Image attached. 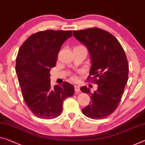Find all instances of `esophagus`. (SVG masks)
<instances>
[{"label": "esophagus", "mask_w": 145, "mask_h": 145, "mask_svg": "<svg viewBox=\"0 0 145 145\" xmlns=\"http://www.w3.org/2000/svg\"><path fill=\"white\" fill-rule=\"evenodd\" d=\"M74 89L76 92H80V89L79 86H74Z\"/></svg>", "instance_id": "obj_1"}]
</instances>
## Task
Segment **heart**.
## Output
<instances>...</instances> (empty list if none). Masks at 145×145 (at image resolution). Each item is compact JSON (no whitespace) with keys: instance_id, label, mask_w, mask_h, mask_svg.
I'll return each mask as SVG.
<instances>
[{"instance_id":"obj_1","label":"heart","mask_w":145,"mask_h":145,"mask_svg":"<svg viewBox=\"0 0 145 145\" xmlns=\"http://www.w3.org/2000/svg\"><path fill=\"white\" fill-rule=\"evenodd\" d=\"M72 79H73V80H76V76H72Z\"/></svg>"}]
</instances>
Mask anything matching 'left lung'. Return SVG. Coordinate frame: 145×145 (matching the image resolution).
<instances>
[{
	"mask_svg": "<svg viewBox=\"0 0 145 145\" xmlns=\"http://www.w3.org/2000/svg\"><path fill=\"white\" fill-rule=\"evenodd\" d=\"M73 35L89 50L91 69L88 79L94 78L98 88L91 93L86 86L80 90L91 102L82 110L86 117L101 119L110 115L121 101L128 82L129 66L119 41L110 33L98 28L73 31Z\"/></svg>",
	"mask_w": 145,
	"mask_h": 145,
	"instance_id": "1",
	"label": "left lung"
}]
</instances>
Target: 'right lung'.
Returning <instances> with one entry per match:
<instances>
[{"label": "right lung", "instance_id": "obj_1", "mask_svg": "<svg viewBox=\"0 0 145 145\" xmlns=\"http://www.w3.org/2000/svg\"><path fill=\"white\" fill-rule=\"evenodd\" d=\"M72 36L71 30L41 31L30 35L19 50L15 70L22 95L31 111L41 119L58 117L64 100L74 93L72 84L65 82L52 88L50 78L61 45Z\"/></svg>", "mask_w": 145, "mask_h": 145}]
</instances>
